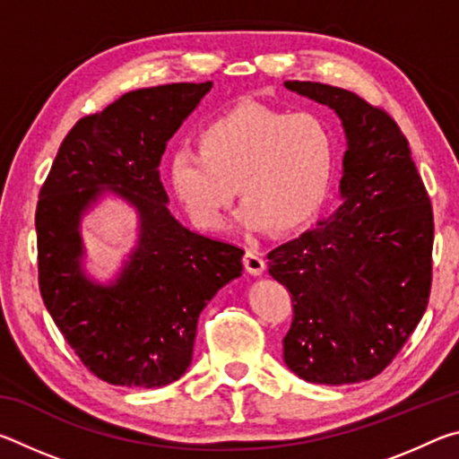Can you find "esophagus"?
Returning a JSON list of instances; mask_svg holds the SVG:
<instances>
[{
	"label": "esophagus",
	"mask_w": 459,
	"mask_h": 459,
	"mask_svg": "<svg viewBox=\"0 0 459 459\" xmlns=\"http://www.w3.org/2000/svg\"><path fill=\"white\" fill-rule=\"evenodd\" d=\"M243 263L248 275H261L263 271H265V259H263L261 253L257 251H247Z\"/></svg>",
	"instance_id": "obj_1"
}]
</instances>
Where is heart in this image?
I'll return each mask as SVG.
<instances>
[{"label": "heart", "instance_id": "heart-1", "mask_svg": "<svg viewBox=\"0 0 459 459\" xmlns=\"http://www.w3.org/2000/svg\"><path fill=\"white\" fill-rule=\"evenodd\" d=\"M333 168L336 135L324 117L245 100L202 127L198 153L169 155L166 174L186 214L202 230L227 227L238 192L240 229L290 232L320 211Z\"/></svg>", "mask_w": 459, "mask_h": 459}]
</instances>
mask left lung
<instances>
[{"label":"left lung","mask_w":459,"mask_h":459,"mask_svg":"<svg viewBox=\"0 0 459 459\" xmlns=\"http://www.w3.org/2000/svg\"><path fill=\"white\" fill-rule=\"evenodd\" d=\"M283 84L330 107L346 135L340 206L267 255L269 275L293 301L283 360L307 383H360L391 364L425 314L431 202L409 142L383 108L330 84Z\"/></svg>","instance_id":"8db88e82"}]
</instances>
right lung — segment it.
<instances>
[{
    "mask_svg": "<svg viewBox=\"0 0 459 459\" xmlns=\"http://www.w3.org/2000/svg\"><path fill=\"white\" fill-rule=\"evenodd\" d=\"M212 82L126 92L65 137L36 208L44 306L92 375L160 388L188 370L200 312L243 273V248L186 229L169 212L160 161ZM113 195L138 216L113 280L86 271L82 219Z\"/></svg>",
    "mask_w": 459,
    "mask_h": 459,
    "instance_id": "obj_1",
    "label": "right lung"
}]
</instances>
